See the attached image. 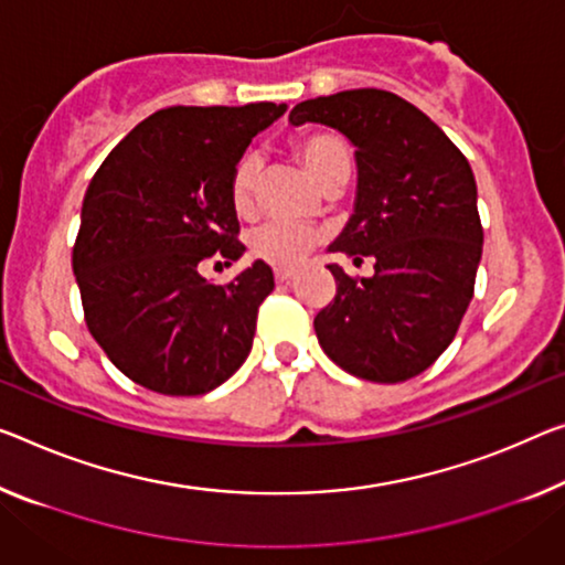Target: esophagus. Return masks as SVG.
<instances>
[{
    "mask_svg": "<svg viewBox=\"0 0 565 565\" xmlns=\"http://www.w3.org/2000/svg\"><path fill=\"white\" fill-rule=\"evenodd\" d=\"M295 280V270H275V282H290Z\"/></svg>",
    "mask_w": 565,
    "mask_h": 565,
    "instance_id": "obj_1",
    "label": "esophagus"
}]
</instances>
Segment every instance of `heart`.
I'll return each instance as SVG.
<instances>
[{
  "label": "heart",
  "instance_id": "obj_1",
  "mask_svg": "<svg viewBox=\"0 0 565 565\" xmlns=\"http://www.w3.org/2000/svg\"><path fill=\"white\" fill-rule=\"evenodd\" d=\"M295 156L320 186L331 184L338 173L351 171V149L338 134L312 131L295 138ZM263 184V159L255 151H245L234 161L230 173V202L239 216L257 212V194ZM320 245V232L295 224L270 222L249 234L253 255L275 267H298Z\"/></svg>",
  "mask_w": 565,
  "mask_h": 565
}]
</instances>
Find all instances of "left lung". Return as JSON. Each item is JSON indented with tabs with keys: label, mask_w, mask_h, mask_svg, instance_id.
<instances>
[{
	"label": "left lung",
	"mask_w": 565,
	"mask_h": 565,
	"mask_svg": "<svg viewBox=\"0 0 565 565\" xmlns=\"http://www.w3.org/2000/svg\"><path fill=\"white\" fill-rule=\"evenodd\" d=\"M312 120L355 146L359 196L331 253L373 257L371 277L328 265L335 298L316 316L328 359L351 376L398 384L419 376L455 341L482 257L477 184L465 153L409 100L379 88L302 100Z\"/></svg>",
	"instance_id": "obj_1"
}]
</instances>
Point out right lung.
Masks as SVG:
<instances>
[{"mask_svg": "<svg viewBox=\"0 0 565 565\" xmlns=\"http://www.w3.org/2000/svg\"><path fill=\"white\" fill-rule=\"evenodd\" d=\"M282 113L275 103L163 108L90 179L73 245L85 326L113 366L143 388L206 394L253 349L273 270L255 259L234 280L212 285L199 265L245 255L230 173Z\"/></svg>", "mask_w": 565, "mask_h": 565, "instance_id": "add662e5", "label": "right lung"}]
</instances>
